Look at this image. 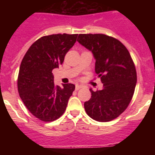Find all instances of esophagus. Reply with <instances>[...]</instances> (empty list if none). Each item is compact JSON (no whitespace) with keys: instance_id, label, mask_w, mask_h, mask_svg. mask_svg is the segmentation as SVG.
<instances>
[{"instance_id":"34e87169","label":"esophagus","mask_w":155,"mask_h":155,"mask_svg":"<svg viewBox=\"0 0 155 155\" xmlns=\"http://www.w3.org/2000/svg\"><path fill=\"white\" fill-rule=\"evenodd\" d=\"M81 87H82V86L78 85V84H76V86H75V88H76V90H79V89H81Z\"/></svg>"}]
</instances>
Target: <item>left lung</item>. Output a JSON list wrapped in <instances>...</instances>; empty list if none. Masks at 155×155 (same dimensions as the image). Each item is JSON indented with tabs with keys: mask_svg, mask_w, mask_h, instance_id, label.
Masks as SVG:
<instances>
[{
	"mask_svg": "<svg viewBox=\"0 0 155 155\" xmlns=\"http://www.w3.org/2000/svg\"><path fill=\"white\" fill-rule=\"evenodd\" d=\"M79 43L91 50L95 59V73L103 88L94 91L84 104L93 120H115L128 107L137 83V71L130 54L120 40L105 34H79Z\"/></svg>",
	"mask_w": 155,
	"mask_h": 155,
	"instance_id": "1",
	"label": "left lung"
}]
</instances>
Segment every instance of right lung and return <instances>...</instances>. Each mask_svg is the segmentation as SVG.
Wrapping results in <instances>:
<instances>
[{
    "label": "right lung",
    "instance_id": "obj_1",
    "mask_svg": "<svg viewBox=\"0 0 155 155\" xmlns=\"http://www.w3.org/2000/svg\"><path fill=\"white\" fill-rule=\"evenodd\" d=\"M78 34L45 35L32 43L25 54L19 68L18 91L25 107L35 117L52 122L65 112L75 89L73 84L56 85L52 73L64 61L74 45Z\"/></svg>",
    "mask_w": 155,
    "mask_h": 155
}]
</instances>
